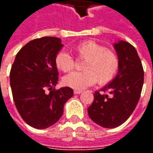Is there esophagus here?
Wrapping results in <instances>:
<instances>
[{"label":"esophagus","mask_w":153,"mask_h":153,"mask_svg":"<svg viewBox=\"0 0 153 153\" xmlns=\"http://www.w3.org/2000/svg\"><path fill=\"white\" fill-rule=\"evenodd\" d=\"M81 93H82L81 90H74V94H80Z\"/></svg>","instance_id":"obj_1"}]
</instances>
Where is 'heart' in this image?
<instances>
[{
    "mask_svg": "<svg viewBox=\"0 0 153 153\" xmlns=\"http://www.w3.org/2000/svg\"><path fill=\"white\" fill-rule=\"evenodd\" d=\"M72 51L79 60H85L83 72H74L64 78L65 86L82 90L97 81L101 85L110 83L118 72L120 60L111 50L92 40L77 44ZM56 66L63 72H70L75 67V61L66 52L60 51L55 57Z\"/></svg>",
    "mask_w": 153,
    "mask_h": 153,
    "instance_id": "1",
    "label": "heart"
}]
</instances>
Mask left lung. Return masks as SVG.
<instances>
[{"label":"left lung","instance_id":"1","mask_svg":"<svg viewBox=\"0 0 153 153\" xmlns=\"http://www.w3.org/2000/svg\"><path fill=\"white\" fill-rule=\"evenodd\" d=\"M120 60L118 74L102 90L94 93L88 108L91 120L104 128L122 125L138 104L143 84V68L134 47L127 42L114 44Z\"/></svg>","mask_w":153,"mask_h":153}]
</instances>
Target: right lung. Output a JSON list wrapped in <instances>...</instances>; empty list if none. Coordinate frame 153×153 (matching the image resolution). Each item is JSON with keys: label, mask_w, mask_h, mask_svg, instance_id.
<instances>
[{"label": "right lung", "mask_w": 153, "mask_h": 153, "mask_svg": "<svg viewBox=\"0 0 153 153\" xmlns=\"http://www.w3.org/2000/svg\"><path fill=\"white\" fill-rule=\"evenodd\" d=\"M62 47L61 40L55 37L32 40L19 50L11 66L10 80L16 109L35 128L56 123L65 103L73 97L69 87L55 88L58 82L55 57Z\"/></svg>", "instance_id": "1"}]
</instances>
